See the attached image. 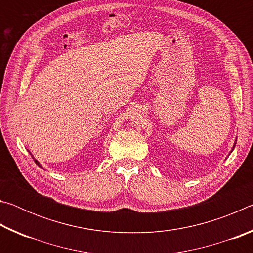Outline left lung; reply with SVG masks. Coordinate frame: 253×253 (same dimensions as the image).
I'll use <instances>...</instances> for the list:
<instances>
[{"label": "left lung", "mask_w": 253, "mask_h": 253, "mask_svg": "<svg viewBox=\"0 0 253 253\" xmlns=\"http://www.w3.org/2000/svg\"><path fill=\"white\" fill-rule=\"evenodd\" d=\"M235 143H237V140H235ZM235 143H234V145H233V148H232V151L234 149V146H235ZM232 151H231V153H232Z\"/></svg>", "instance_id": "1"}]
</instances>
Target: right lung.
I'll use <instances>...</instances> for the list:
<instances>
[{
	"label": "right lung",
	"instance_id": "obj_1",
	"mask_svg": "<svg viewBox=\"0 0 253 253\" xmlns=\"http://www.w3.org/2000/svg\"><path fill=\"white\" fill-rule=\"evenodd\" d=\"M29 153H30V152H29ZM30 154H31V153H30ZM31 156H32V154H31ZM32 158H33V160H34V162H36V164H37L38 166H40V168H41V169H43V168H42V166L40 165V163H39V162H38V161L36 160V158H34L33 156H32Z\"/></svg>",
	"mask_w": 253,
	"mask_h": 253
}]
</instances>
